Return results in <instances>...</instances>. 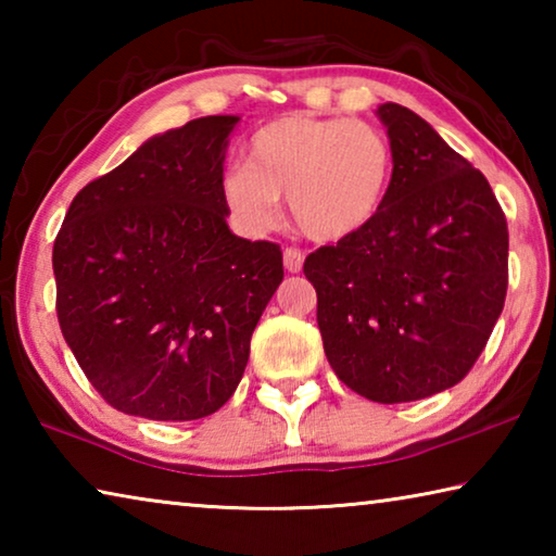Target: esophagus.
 Listing matches in <instances>:
<instances>
[{"label":"esophagus","mask_w":556,"mask_h":556,"mask_svg":"<svg viewBox=\"0 0 556 556\" xmlns=\"http://www.w3.org/2000/svg\"><path fill=\"white\" fill-rule=\"evenodd\" d=\"M304 267V252L294 250V248H287L285 250V269L287 271H301Z\"/></svg>","instance_id":"obj_1"}]
</instances>
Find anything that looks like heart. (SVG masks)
I'll use <instances>...</instances> for the list:
<instances>
[{"label": "heart", "instance_id": "heart-1", "mask_svg": "<svg viewBox=\"0 0 556 556\" xmlns=\"http://www.w3.org/2000/svg\"><path fill=\"white\" fill-rule=\"evenodd\" d=\"M390 139L361 119L287 115L262 125L244 164L225 168L220 199L250 235L277 225L289 195L296 228L314 242L336 244L368 230L390 191Z\"/></svg>", "mask_w": 556, "mask_h": 556}]
</instances>
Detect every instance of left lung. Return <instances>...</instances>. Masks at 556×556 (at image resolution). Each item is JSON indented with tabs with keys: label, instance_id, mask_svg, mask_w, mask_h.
Masks as SVG:
<instances>
[{
	"label": "left lung",
	"instance_id": "8db88e82",
	"mask_svg": "<svg viewBox=\"0 0 556 556\" xmlns=\"http://www.w3.org/2000/svg\"><path fill=\"white\" fill-rule=\"evenodd\" d=\"M375 115L394 154L368 230L318 248L304 275L331 368L372 402L425 400L473 368L503 312L507 223L491 184L417 112Z\"/></svg>",
	"mask_w": 556,
	"mask_h": 556
}]
</instances>
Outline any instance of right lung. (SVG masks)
Returning a JSON list of instances; mask_svg holds the SVG:
<instances>
[{"mask_svg":"<svg viewBox=\"0 0 556 556\" xmlns=\"http://www.w3.org/2000/svg\"><path fill=\"white\" fill-rule=\"evenodd\" d=\"M238 115L149 137L75 195L53 242L55 312L112 407L191 421L232 397L285 279L279 244L238 238L220 199Z\"/></svg>","mask_w":556,"mask_h":556,"instance_id":"right-lung-1","label":"right lung"}]
</instances>
